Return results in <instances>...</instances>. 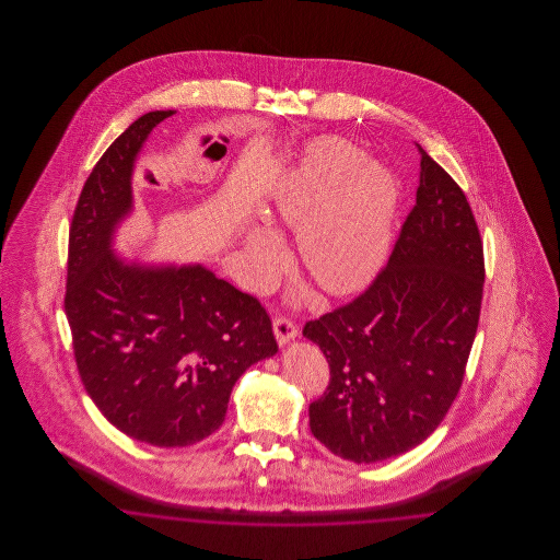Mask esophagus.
Here are the masks:
<instances>
[{"mask_svg":"<svg viewBox=\"0 0 560 560\" xmlns=\"http://www.w3.org/2000/svg\"><path fill=\"white\" fill-rule=\"evenodd\" d=\"M272 329H275V338L279 345H288L292 338L298 336V325L285 315H277L272 320Z\"/></svg>","mask_w":560,"mask_h":560,"instance_id":"esophagus-1","label":"esophagus"}]
</instances>
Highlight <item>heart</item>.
I'll list each match as a JSON object with an SVG mask.
<instances>
[{
  "label": "heart",
  "instance_id": "1",
  "mask_svg": "<svg viewBox=\"0 0 560 560\" xmlns=\"http://www.w3.org/2000/svg\"><path fill=\"white\" fill-rule=\"evenodd\" d=\"M361 163V153L348 144L320 140L285 176L267 212L272 224L298 231L302 265L331 293L359 290L380 267L390 241L397 183L386 170L359 168ZM247 245L260 272L281 258V243L268 231H254Z\"/></svg>",
  "mask_w": 560,
  "mask_h": 560
}]
</instances>
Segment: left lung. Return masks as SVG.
<instances>
[{
	"instance_id": "left-lung-1",
	"label": "left lung",
	"mask_w": 560,
	"mask_h": 560,
	"mask_svg": "<svg viewBox=\"0 0 560 560\" xmlns=\"http://www.w3.org/2000/svg\"><path fill=\"white\" fill-rule=\"evenodd\" d=\"M418 147L416 206L388 262L354 300L306 320L329 382L311 430L338 457L372 464L413 450L447 416L479 327L485 256L466 192Z\"/></svg>"
}]
</instances>
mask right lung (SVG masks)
<instances>
[{"mask_svg": "<svg viewBox=\"0 0 560 560\" xmlns=\"http://www.w3.org/2000/svg\"><path fill=\"white\" fill-rule=\"evenodd\" d=\"M172 110L136 119L96 161L71 220L65 313L81 382L124 434L187 447L222 427L241 373L277 352L267 308L203 267H128L110 249L132 163Z\"/></svg>", "mask_w": 560, "mask_h": 560, "instance_id": "1", "label": "right lung"}]
</instances>
